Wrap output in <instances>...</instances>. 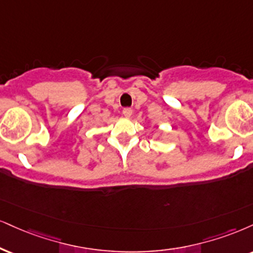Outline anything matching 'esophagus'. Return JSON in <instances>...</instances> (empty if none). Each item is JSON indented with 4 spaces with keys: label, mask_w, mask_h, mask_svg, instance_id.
Returning <instances> with one entry per match:
<instances>
[{
    "label": "esophagus",
    "mask_w": 253,
    "mask_h": 253,
    "mask_svg": "<svg viewBox=\"0 0 253 253\" xmlns=\"http://www.w3.org/2000/svg\"><path fill=\"white\" fill-rule=\"evenodd\" d=\"M123 114H124L125 118H130V117H132V114H133L132 108H125L123 111Z\"/></svg>",
    "instance_id": "34e87169"
}]
</instances>
